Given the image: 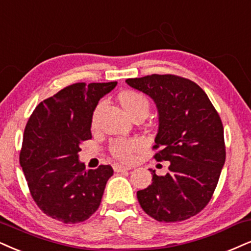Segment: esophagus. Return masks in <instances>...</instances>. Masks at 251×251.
<instances>
[{
	"label": "esophagus",
	"mask_w": 251,
	"mask_h": 251,
	"mask_svg": "<svg viewBox=\"0 0 251 251\" xmlns=\"http://www.w3.org/2000/svg\"><path fill=\"white\" fill-rule=\"evenodd\" d=\"M130 169H131L130 166H125V165H121V164H115V165H114V171L115 172H125Z\"/></svg>",
	"instance_id": "obj_1"
}]
</instances>
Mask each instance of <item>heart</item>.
<instances>
[{
	"instance_id": "b5f03b06",
	"label": "heart",
	"mask_w": 251,
	"mask_h": 251,
	"mask_svg": "<svg viewBox=\"0 0 251 251\" xmlns=\"http://www.w3.org/2000/svg\"><path fill=\"white\" fill-rule=\"evenodd\" d=\"M120 102L122 107L129 115L137 113V111H147L149 110L150 103L149 100L141 93L135 91H126L120 94ZM101 104V103H100ZM100 104L97 107L94 114H93V125L97 120L98 109ZM142 147V142L137 138H116L110 143L109 150L110 153L115 158L122 162H130L134 158V152Z\"/></svg>"
}]
</instances>
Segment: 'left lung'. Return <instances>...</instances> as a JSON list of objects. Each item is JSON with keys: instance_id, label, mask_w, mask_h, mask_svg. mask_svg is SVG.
I'll return each mask as SVG.
<instances>
[{"instance_id": "obj_1", "label": "left lung", "mask_w": 251, "mask_h": 251, "mask_svg": "<svg viewBox=\"0 0 251 251\" xmlns=\"http://www.w3.org/2000/svg\"><path fill=\"white\" fill-rule=\"evenodd\" d=\"M152 99L158 109L153 158L169 160L170 172L137 192L143 211L159 222L187 220L212 199L226 160L224 126L202 88L173 74L126 79Z\"/></svg>"}]
</instances>
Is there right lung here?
I'll use <instances>...</instances> for the list:
<instances>
[{
    "label": "right lung",
    "instance_id": "add662e5",
    "mask_svg": "<svg viewBox=\"0 0 251 251\" xmlns=\"http://www.w3.org/2000/svg\"><path fill=\"white\" fill-rule=\"evenodd\" d=\"M111 82H78L42 101L24 129L20 163L30 193L46 215L64 224L82 222L97 212L111 176L110 165L86 170L79 162L91 140L93 111Z\"/></svg>",
    "mask_w": 251,
    "mask_h": 251
}]
</instances>
